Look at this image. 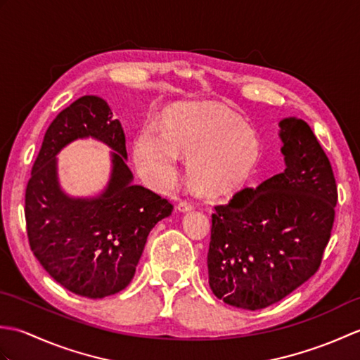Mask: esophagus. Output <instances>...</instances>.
<instances>
[{"instance_id":"34e87169","label":"esophagus","mask_w":360,"mask_h":360,"mask_svg":"<svg viewBox=\"0 0 360 360\" xmlns=\"http://www.w3.org/2000/svg\"><path fill=\"white\" fill-rule=\"evenodd\" d=\"M176 210H178L179 213H187L190 210H193V205L190 204V202H187V201H181L178 204V207H176Z\"/></svg>"}]
</instances>
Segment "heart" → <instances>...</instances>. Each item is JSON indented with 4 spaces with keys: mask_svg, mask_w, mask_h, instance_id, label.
<instances>
[{
    "mask_svg": "<svg viewBox=\"0 0 360 360\" xmlns=\"http://www.w3.org/2000/svg\"><path fill=\"white\" fill-rule=\"evenodd\" d=\"M187 158L192 184L207 196L235 192L262 155L257 133L233 111L217 103H187L167 114L164 129L148 124L133 147L137 172L150 186L167 188Z\"/></svg>",
    "mask_w": 360,
    "mask_h": 360,
    "instance_id": "b5f03b06",
    "label": "heart"
}]
</instances>
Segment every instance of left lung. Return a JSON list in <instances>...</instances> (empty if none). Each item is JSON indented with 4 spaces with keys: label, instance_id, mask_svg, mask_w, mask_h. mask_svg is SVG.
Listing matches in <instances>:
<instances>
[{
    "label": "left lung",
    "instance_id": "1",
    "mask_svg": "<svg viewBox=\"0 0 360 360\" xmlns=\"http://www.w3.org/2000/svg\"><path fill=\"white\" fill-rule=\"evenodd\" d=\"M285 170L246 187L212 215L209 286L235 308L257 311L319 269L338 204L333 168L307 122H278Z\"/></svg>",
    "mask_w": 360,
    "mask_h": 360
}]
</instances>
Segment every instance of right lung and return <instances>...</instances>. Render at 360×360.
Here are the masks:
<instances>
[{
  "label": "right lung",
  "instance_id": "1",
  "mask_svg": "<svg viewBox=\"0 0 360 360\" xmlns=\"http://www.w3.org/2000/svg\"><path fill=\"white\" fill-rule=\"evenodd\" d=\"M94 139L108 146L109 182L96 195L74 197L61 187L56 156L68 144ZM125 134L103 98L83 96L52 120L26 188L30 249L51 277L71 292L103 298L133 280L147 236L173 205L134 184Z\"/></svg>",
  "mask_w": 360,
  "mask_h": 360
}]
</instances>
